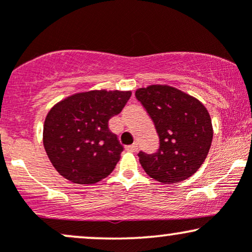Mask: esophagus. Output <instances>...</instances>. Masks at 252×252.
I'll list each match as a JSON object with an SVG mask.
<instances>
[{
    "instance_id": "esophagus-1",
    "label": "esophagus",
    "mask_w": 252,
    "mask_h": 252,
    "mask_svg": "<svg viewBox=\"0 0 252 252\" xmlns=\"http://www.w3.org/2000/svg\"><path fill=\"white\" fill-rule=\"evenodd\" d=\"M126 149L128 150V152H132V153H135V152H137L138 146H137V143H134V144H131V146H126Z\"/></svg>"
}]
</instances>
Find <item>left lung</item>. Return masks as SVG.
<instances>
[{"label": "left lung", "mask_w": 252, "mask_h": 252, "mask_svg": "<svg viewBox=\"0 0 252 252\" xmlns=\"http://www.w3.org/2000/svg\"><path fill=\"white\" fill-rule=\"evenodd\" d=\"M135 96L160 140L154 154L138 153L144 172L166 185L189 179L204 163L212 143L209 111L196 98L168 85L138 89Z\"/></svg>", "instance_id": "left-lung-1"}]
</instances>
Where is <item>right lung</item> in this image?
Masks as SVG:
<instances>
[{
  "mask_svg": "<svg viewBox=\"0 0 252 252\" xmlns=\"http://www.w3.org/2000/svg\"><path fill=\"white\" fill-rule=\"evenodd\" d=\"M130 96V91L94 90L65 98L50 110L43 124V146L60 175L90 185L115 169L123 146L108 123Z\"/></svg>",
  "mask_w": 252,
  "mask_h": 252,
  "instance_id": "add662e5",
  "label": "right lung"
}]
</instances>
